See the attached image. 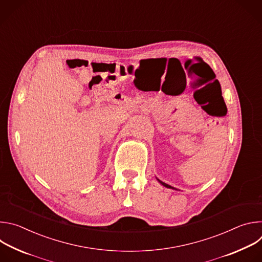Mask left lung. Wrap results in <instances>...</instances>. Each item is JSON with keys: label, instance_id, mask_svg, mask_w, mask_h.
I'll return each instance as SVG.
<instances>
[{"label": "left lung", "instance_id": "left-lung-1", "mask_svg": "<svg viewBox=\"0 0 262 262\" xmlns=\"http://www.w3.org/2000/svg\"><path fill=\"white\" fill-rule=\"evenodd\" d=\"M158 179V181L161 183V184H163L164 186H166V188H168V189H173V190H177V189H175V188H173V186H171L170 184H167V183H165L164 181H162V180H160L159 178H157Z\"/></svg>", "mask_w": 262, "mask_h": 262}]
</instances>
